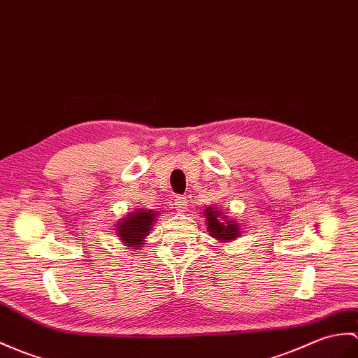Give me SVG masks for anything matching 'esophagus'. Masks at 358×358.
Listing matches in <instances>:
<instances>
[{
  "mask_svg": "<svg viewBox=\"0 0 358 358\" xmlns=\"http://www.w3.org/2000/svg\"><path fill=\"white\" fill-rule=\"evenodd\" d=\"M173 207H176V210L178 213L185 212L187 209V199L185 196H177L176 199H173Z\"/></svg>",
  "mask_w": 358,
  "mask_h": 358,
  "instance_id": "obj_1",
  "label": "esophagus"
}]
</instances>
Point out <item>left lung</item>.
Wrapping results in <instances>:
<instances>
[{
  "instance_id": "obj_1",
  "label": "left lung",
  "mask_w": 358,
  "mask_h": 358,
  "mask_svg": "<svg viewBox=\"0 0 358 358\" xmlns=\"http://www.w3.org/2000/svg\"><path fill=\"white\" fill-rule=\"evenodd\" d=\"M204 215L207 221V231L220 243L234 241L243 231L235 221H226V217L218 209H215V207H206Z\"/></svg>"
}]
</instances>
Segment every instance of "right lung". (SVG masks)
Listing matches in <instances>:
<instances>
[{
    "label": "right lung",
    "instance_id": "add662e5",
    "mask_svg": "<svg viewBox=\"0 0 358 358\" xmlns=\"http://www.w3.org/2000/svg\"><path fill=\"white\" fill-rule=\"evenodd\" d=\"M157 213L154 210L136 209L132 213L123 217L117 226V235L123 244L132 247V250L143 247L145 239L151 231Z\"/></svg>",
    "mask_w": 358,
    "mask_h": 358
}]
</instances>
